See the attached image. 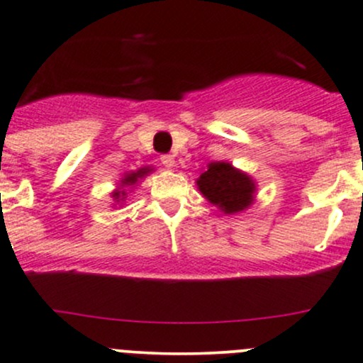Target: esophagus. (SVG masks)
I'll return each mask as SVG.
<instances>
[{
	"label": "esophagus",
	"instance_id": "1",
	"mask_svg": "<svg viewBox=\"0 0 363 363\" xmlns=\"http://www.w3.org/2000/svg\"><path fill=\"white\" fill-rule=\"evenodd\" d=\"M161 163H163L164 168H168V170H172V168L175 167V158L170 155H163L161 156Z\"/></svg>",
	"mask_w": 363,
	"mask_h": 363
}]
</instances>
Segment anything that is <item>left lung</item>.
<instances>
[{"label":"left lung","instance_id":"1","mask_svg":"<svg viewBox=\"0 0 363 363\" xmlns=\"http://www.w3.org/2000/svg\"><path fill=\"white\" fill-rule=\"evenodd\" d=\"M196 188L205 200L228 216L244 212L256 199L255 179L228 161L208 163L196 179Z\"/></svg>","mask_w":363,"mask_h":363}]
</instances>
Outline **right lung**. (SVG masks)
Instances as JSON below:
<instances>
[{"label":"right lung","mask_w":363,"mask_h":363,"mask_svg":"<svg viewBox=\"0 0 363 363\" xmlns=\"http://www.w3.org/2000/svg\"><path fill=\"white\" fill-rule=\"evenodd\" d=\"M152 172H155V168L152 167H142V168H138V170L130 172V174H124L123 177H121V181L117 182V188L112 191V199H113V202H116L113 205L123 203L124 200H126L128 191H130V189H133L135 186L138 184V181H140V179H144L145 175L152 174Z\"/></svg>","instance_id":"1"}]
</instances>
